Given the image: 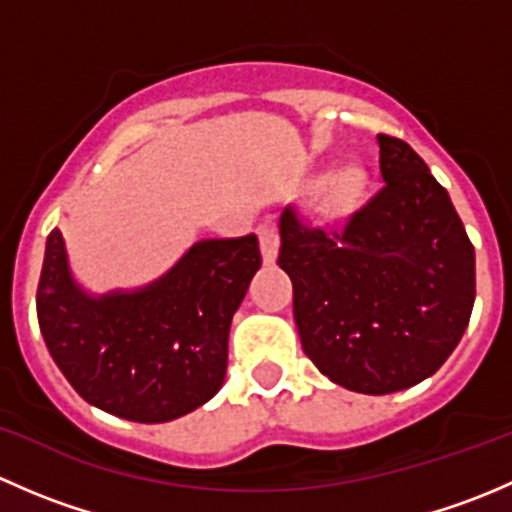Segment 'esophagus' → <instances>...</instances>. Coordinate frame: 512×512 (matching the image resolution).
Masks as SVG:
<instances>
[{
    "instance_id": "1",
    "label": "esophagus",
    "mask_w": 512,
    "mask_h": 512,
    "mask_svg": "<svg viewBox=\"0 0 512 512\" xmlns=\"http://www.w3.org/2000/svg\"><path fill=\"white\" fill-rule=\"evenodd\" d=\"M257 235H260L262 260H265V265H272V262L277 260V250H280V232H277L275 225L265 223L260 225Z\"/></svg>"
}]
</instances>
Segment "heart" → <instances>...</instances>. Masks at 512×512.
I'll list each match as a JSON object with an SVG mask.
<instances>
[{
    "label": "heart",
    "instance_id": "b5f03b06",
    "mask_svg": "<svg viewBox=\"0 0 512 512\" xmlns=\"http://www.w3.org/2000/svg\"><path fill=\"white\" fill-rule=\"evenodd\" d=\"M361 185V173L356 168H347L342 170V173L337 175V180H334V198L337 200H349L352 195L359 190Z\"/></svg>",
    "mask_w": 512,
    "mask_h": 512
}]
</instances>
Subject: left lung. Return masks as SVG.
Listing matches in <instances>:
<instances>
[{
  "instance_id": "1",
  "label": "left lung",
  "mask_w": 512,
  "mask_h": 512,
  "mask_svg": "<svg viewBox=\"0 0 512 512\" xmlns=\"http://www.w3.org/2000/svg\"><path fill=\"white\" fill-rule=\"evenodd\" d=\"M384 185L342 223L280 218L302 349L334 384L394 394L441 369L471 319L476 252L446 188L401 138L379 133Z\"/></svg>"
}]
</instances>
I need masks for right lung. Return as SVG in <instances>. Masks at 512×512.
Here are the masks:
<instances>
[{
    "mask_svg": "<svg viewBox=\"0 0 512 512\" xmlns=\"http://www.w3.org/2000/svg\"><path fill=\"white\" fill-rule=\"evenodd\" d=\"M260 265L255 235L203 240L151 287L94 299L74 285L51 230L36 317L81 399L128 421H173L223 386L232 314Z\"/></svg>",
    "mask_w": 512,
    "mask_h": 512,
    "instance_id": "add662e5",
    "label": "right lung"
}]
</instances>
